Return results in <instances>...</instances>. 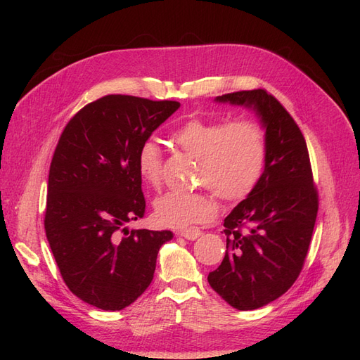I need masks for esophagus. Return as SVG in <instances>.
Returning a JSON list of instances; mask_svg holds the SVG:
<instances>
[{
  "label": "esophagus",
  "mask_w": 360,
  "mask_h": 360,
  "mask_svg": "<svg viewBox=\"0 0 360 360\" xmlns=\"http://www.w3.org/2000/svg\"><path fill=\"white\" fill-rule=\"evenodd\" d=\"M177 236L184 237V238H186V240H197V238L201 236V231L198 230V228H189V230L179 231Z\"/></svg>",
  "instance_id": "obj_1"
}]
</instances>
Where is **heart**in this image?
<instances>
[{
  "instance_id": "b5f03b06",
  "label": "heart",
  "mask_w": 360,
  "mask_h": 360,
  "mask_svg": "<svg viewBox=\"0 0 360 360\" xmlns=\"http://www.w3.org/2000/svg\"><path fill=\"white\" fill-rule=\"evenodd\" d=\"M183 151L198 159V181L225 201H237L254 191L266 163V139L255 123L225 124L213 120L189 118L172 132ZM141 180L159 186L162 151L155 141L141 144L136 155ZM217 205L210 193L168 192L155 201L156 221L169 228H189L210 222Z\"/></svg>"
}]
</instances>
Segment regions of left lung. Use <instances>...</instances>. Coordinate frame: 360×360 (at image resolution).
<instances>
[{
	"mask_svg": "<svg viewBox=\"0 0 360 360\" xmlns=\"http://www.w3.org/2000/svg\"><path fill=\"white\" fill-rule=\"evenodd\" d=\"M214 102L246 108L264 129V171L254 191L225 217V257L207 278L228 304L252 311L281 297L297 279L319 197L304 138L274 96L249 90L217 96Z\"/></svg>",
	"mask_w": 360,
	"mask_h": 360,
	"instance_id": "left-lung-1",
	"label": "left lung"
}]
</instances>
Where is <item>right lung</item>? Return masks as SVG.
I'll return each instance as SVG.
<instances>
[{
    "mask_svg": "<svg viewBox=\"0 0 360 360\" xmlns=\"http://www.w3.org/2000/svg\"><path fill=\"white\" fill-rule=\"evenodd\" d=\"M180 108L172 101L110 94L64 127L53 153L45 231L69 290L103 311L134 303L153 281L171 231L130 230L144 216L136 155Z\"/></svg>",
    "mask_w": 360,
    "mask_h": 360,
    "instance_id": "add662e5",
    "label": "right lung"
}]
</instances>
